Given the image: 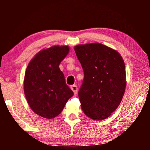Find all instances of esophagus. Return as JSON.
<instances>
[{
  "label": "esophagus",
  "mask_w": 150,
  "mask_h": 150,
  "mask_svg": "<svg viewBox=\"0 0 150 150\" xmlns=\"http://www.w3.org/2000/svg\"><path fill=\"white\" fill-rule=\"evenodd\" d=\"M71 89L73 91V92H74V93L75 94H76L77 93V91H78V88H77V86L76 85H71Z\"/></svg>",
  "instance_id": "1"
}]
</instances>
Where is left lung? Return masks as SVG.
<instances>
[{"label": "left lung", "instance_id": "8db88e82", "mask_svg": "<svg viewBox=\"0 0 150 150\" xmlns=\"http://www.w3.org/2000/svg\"><path fill=\"white\" fill-rule=\"evenodd\" d=\"M74 50L84 71L79 91L81 108L93 120L108 118L120 105L126 89L123 58L100 43L77 45Z\"/></svg>", "mask_w": 150, "mask_h": 150}]
</instances>
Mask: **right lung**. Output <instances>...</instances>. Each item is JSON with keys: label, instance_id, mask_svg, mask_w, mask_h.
<instances>
[{"label": "right lung", "instance_id": "1", "mask_svg": "<svg viewBox=\"0 0 150 150\" xmlns=\"http://www.w3.org/2000/svg\"><path fill=\"white\" fill-rule=\"evenodd\" d=\"M69 51L68 46L43 49L30 60L26 69L24 95L33 111L42 117H56L74 95L59 67Z\"/></svg>", "mask_w": 150, "mask_h": 150}]
</instances>
